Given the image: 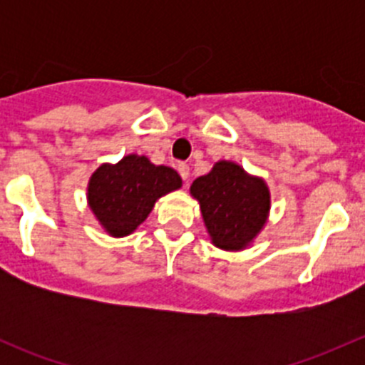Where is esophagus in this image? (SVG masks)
I'll return each instance as SVG.
<instances>
[{
  "instance_id": "esophagus-1",
  "label": "esophagus",
  "mask_w": 365,
  "mask_h": 365,
  "mask_svg": "<svg viewBox=\"0 0 365 365\" xmlns=\"http://www.w3.org/2000/svg\"><path fill=\"white\" fill-rule=\"evenodd\" d=\"M178 173H180V176H182L183 180H189V176H190V168H189V164H185V162H180L178 164Z\"/></svg>"
}]
</instances>
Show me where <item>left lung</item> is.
<instances>
[{
	"instance_id": "8db88e82",
	"label": "left lung",
	"mask_w": 365,
	"mask_h": 365,
	"mask_svg": "<svg viewBox=\"0 0 365 365\" xmlns=\"http://www.w3.org/2000/svg\"><path fill=\"white\" fill-rule=\"evenodd\" d=\"M200 203L210 240L222 251H244L261 233L270 215V189L240 164L219 160L208 175L190 185Z\"/></svg>"
}]
</instances>
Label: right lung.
I'll return each mask as SVG.
<instances>
[{
    "mask_svg": "<svg viewBox=\"0 0 365 365\" xmlns=\"http://www.w3.org/2000/svg\"><path fill=\"white\" fill-rule=\"evenodd\" d=\"M180 187L182 178L175 169L130 153L116 164L98 165L90 176L86 197L106 233L121 238L145 222L159 197Z\"/></svg>",
    "mask_w": 365,
    "mask_h": 365,
    "instance_id": "right-lung-1",
    "label": "right lung"
}]
</instances>
